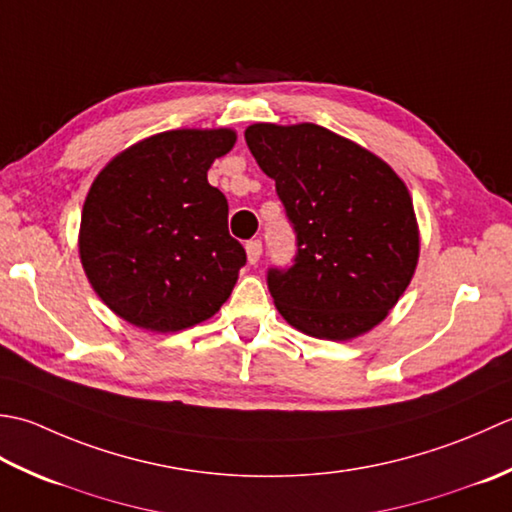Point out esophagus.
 I'll return each instance as SVG.
<instances>
[{
    "label": "esophagus",
    "instance_id": "obj_1",
    "mask_svg": "<svg viewBox=\"0 0 512 512\" xmlns=\"http://www.w3.org/2000/svg\"><path fill=\"white\" fill-rule=\"evenodd\" d=\"M245 252H247V260L252 265H256L258 260H260V254H263V243L260 241H249L247 245H245Z\"/></svg>",
    "mask_w": 512,
    "mask_h": 512
}]
</instances>
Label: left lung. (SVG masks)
<instances>
[{
    "label": "left lung",
    "mask_w": 512,
    "mask_h": 512,
    "mask_svg": "<svg viewBox=\"0 0 512 512\" xmlns=\"http://www.w3.org/2000/svg\"><path fill=\"white\" fill-rule=\"evenodd\" d=\"M245 141L296 229L294 265L267 274L280 316L338 342L380 325L420 258L409 187L380 156L316 123H254Z\"/></svg>",
    "instance_id": "obj_1"
}]
</instances>
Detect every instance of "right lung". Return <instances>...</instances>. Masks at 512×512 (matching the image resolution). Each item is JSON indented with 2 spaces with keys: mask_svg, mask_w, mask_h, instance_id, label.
<instances>
[{
  "mask_svg": "<svg viewBox=\"0 0 512 512\" xmlns=\"http://www.w3.org/2000/svg\"><path fill=\"white\" fill-rule=\"evenodd\" d=\"M234 143L229 128L161 132L119 152L92 181L79 258L97 296L130 325L181 331L232 294L247 256L207 170Z\"/></svg>",
  "mask_w": 512,
  "mask_h": 512,
  "instance_id": "obj_1",
  "label": "right lung"
}]
</instances>
